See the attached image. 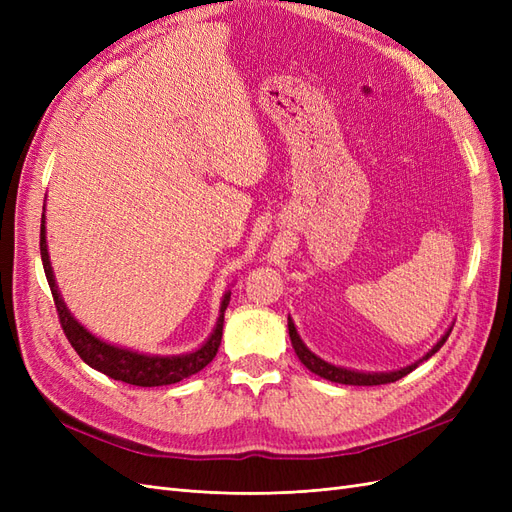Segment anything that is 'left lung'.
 Wrapping results in <instances>:
<instances>
[{"mask_svg": "<svg viewBox=\"0 0 512 512\" xmlns=\"http://www.w3.org/2000/svg\"><path fill=\"white\" fill-rule=\"evenodd\" d=\"M451 331H453V329H448V331L442 335L440 342H438L436 346H433V348L423 356L421 361H416V363H412V365H408V367H404V369H397V371H382V374H365V371H354V369L335 367V365H331V363H327V361H322L320 356H316L312 350H309V348L303 344V339H301L299 333H297V327H294V322L288 318L290 342H292L294 352H297V356H299V361H301L309 371H314L316 376H320V378H324V380L339 382V384H352V386H378V384H389V382H395V380H399V378L408 376L412 369L418 367V363L427 361L429 356H433V354H436V352L444 346V342L448 339V335H451Z\"/></svg>", "mask_w": 512, "mask_h": 512, "instance_id": "left-lung-1", "label": "left lung"}]
</instances>
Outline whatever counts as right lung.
<instances>
[{"instance_id": "right-lung-1", "label": "right lung", "mask_w": 512, "mask_h": 512, "mask_svg": "<svg viewBox=\"0 0 512 512\" xmlns=\"http://www.w3.org/2000/svg\"><path fill=\"white\" fill-rule=\"evenodd\" d=\"M40 256H42V267L46 273V280H49L53 301L57 307V316L61 322V329H64L70 346L76 350L81 359L108 378L121 380L126 384L134 386H164V384H175L183 378H190L198 374L200 369H205L213 356L218 354L220 342H222V329H224V312L230 301V292L224 294L222 307H220V318L215 324L213 333L209 335L207 342L198 350L190 354H177V356H151L132 352L128 348H119L113 344L102 342L100 337L91 335L83 324L76 320L61 299L59 288L55 284L53 267L49 260V250H46V226H44V213H42V224H40Z\"/></svg>"}]
</instances>
